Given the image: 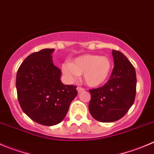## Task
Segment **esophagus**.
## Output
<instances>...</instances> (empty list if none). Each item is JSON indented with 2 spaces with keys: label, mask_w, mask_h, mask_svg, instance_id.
<instances>
[{
  "label": "esophagus",
  "mask_w": 154,
  "mask_h": 154,
  "mask_svg": "<svg viewBox=\"0 0 154 154\" xmlns=\"http://www.w3.org/2000/svg\"><path fill=\"white\" fill-rule=\"evenodd\" d=\"M77 92H83V91L85 90V89H84V88H83V87H80V86H78V87L77 88Z\"/></svg>",
  "instance_id": "obj_1"
}]
</instances>
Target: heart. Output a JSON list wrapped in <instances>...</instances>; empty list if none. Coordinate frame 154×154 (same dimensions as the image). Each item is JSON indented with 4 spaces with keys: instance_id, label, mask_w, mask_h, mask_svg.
Returning <instances> with one entry per match:
<instances>
[{
    "instance_id": "heart-1",
    "label": "heart",
    "mask_w": 154,
    "mask_h": 154,
    "mask_svg": "<svg viewBox=\"0 0 154 154\" xmlns=\"http://www.w3.org/2000/svg\"><path fill=\"white\" fill-rule=\"evenodd\" d=\"M112 62L107 56L86 54L65 62L62 65L64 75L69 81H74L83 74V81L89 86L95 87L107 80L111 72Z\"/></svg>"
}]
</instances>
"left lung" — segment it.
I'll use <instances>...</instances> for the list:
<instances>
[{
    "label": "left lung",
    "mask_w": 154,
    "mask_h": 154,
    "mask_svg": "<svg viewBox=\"0 0 154 154\" xmlns=\"http://www.w3.org/2000/svg\"><path fill=\"white\" fill-rule=\"evenodd\" d=\"M114 67L108 81L89 89V110L94 119L103 123L120 120L133 104L136 94V73L124 54L113 50Z\"/></svg>",
    "instance_id": "left-lung-1"
}]
</instances>
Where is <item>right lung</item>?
Returning a JSON list of instances; mask_svg holds the SVG:
<instances>
[{
	"label": "right lung",
	"instance_id": "right-lung-1",
	"mask_svg": "<svg viewBox=\"0 0 154 154\" xmlns=\"http://www.w3.org/2000/svg\"><path fill=\"white\" fill-rule=\"evenodd\" d=\"M54 49L31 53L19 66L16 90L20 107L36 123L54 126L62 121L71 101L77 96V86L61 82L62 72L54 65Z\"/></svg>",
	"mask_w": 154,
	"mask_h": 154
}]
</instances>
